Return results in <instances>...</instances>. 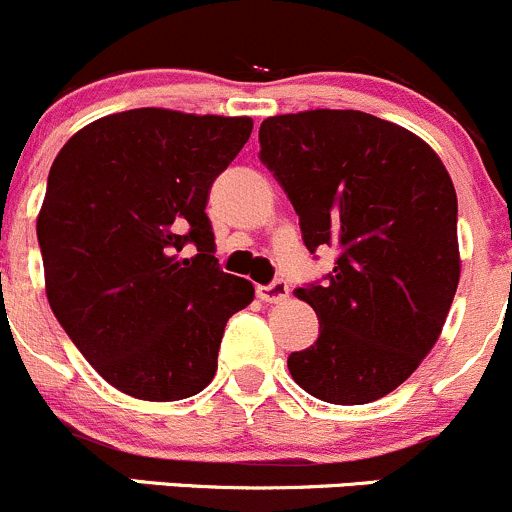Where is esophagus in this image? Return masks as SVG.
I'll return each mask as SVG.
<instances>
[{
  "label": "esophagus",
  "instance_id": "obj_1",
  "mask_svg": "<svg viewBox=\"0 0 512 512\" xmlns=\"http://www.w3.org/2000/svg\"><path fill=\"white\" fill-rule=\"evenodd\" d=\"M256 293L263 303H281L288 298V283L273 281V283H268V286H258Z\"/></svg>",
  "mask_w": 512,
  "mask_h": 512
}]
</instances>
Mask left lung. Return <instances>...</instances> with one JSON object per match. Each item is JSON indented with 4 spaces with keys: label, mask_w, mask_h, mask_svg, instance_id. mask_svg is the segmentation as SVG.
Listing matches in <instances>:
<instances>
[{
    "label": "left lung",
    "mask_w": 512,
    "mask_h": 512,
    "mask_svg": "<svg viewBox=\"0 0 512 512\" xmlns=\"http://www.w3.org/2000/svg\"><path fill=\"white\" fill-rule=\"evenodd\" d=\"M258 141L306 249H338L321 283L296 288L321 326L311 348L288 356V371L326 403L378 401L421 366L453 303V181L426 141L366 111L268 116Z\"/></svg>",
    "instance_id": "left-lung-1"
}]
</instances>
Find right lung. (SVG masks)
Segmentation results:
<instances>
[{
    "label": "right lung",
    "mask_w": 512,
    "mask_h": 512,
    "mask_svg": "<svg viewBox=\"0 0 512 512\" xmlns=\"http://www.w3.org/2000/svg\"><path fill=\"white\" fill-rule=\"evenodd\" d=\"M249 116L131 109L91 121L54 159L37 239L54 316L106 383L141 401L196 396L254 283L224 273L211 184Z\"/></svg>",
    "instance_id": "add662e5"
}]
</instances>
